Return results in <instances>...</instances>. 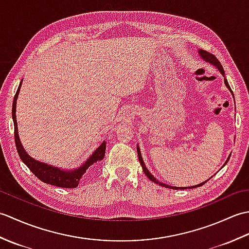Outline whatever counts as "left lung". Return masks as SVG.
<instances>
[{"mask_svg": "<svg viewBox=\"0 0 249 249\" xmlns=\"http://www.w3.org/2000/svg\"><path fill=\"white\" fill-rule=\"evenodd\" d=\"M199 53H200V55L202 56V59L203 60H205L206 62H210L211 64H213V65H215L216 67L218 68V71L223 73V75L225 76V71H224V68H223V66H221V64H220V62L218 61V59L217 57H216L214 54H212V53H210V52H208V51H205V50H199ZM225 83H226V86H227V88H228L230 91H231V93H232V89H230V87H229V84H228V81H227V79L225 78ZM233 94V93H232ZM137 152H138V157H139V161H140V163H141V166H142V169H143V172L145 173V176L149 178L151 181H153L154 183H157V184H160V186H162V187H167V188H172V189H185V187H173V186H169V185H167V184H163V183H160L158 181H156V178L152 176V174L150 173V171L147 170V168L145 167V165H144V162H143V160H142V157H141V153H140V150H139V147L137 146ZM229 158H230V156L228 157V160H227V161H226V163L228 162V160H229ZM225 166V165H224ZM204 183H206V181L205 182H203V183H201V184H199V185H196V186H193V187H189V188H195V187H199V186H202V185L204 184Z\"/></svg>", "mask_w": 249, "mask_h": 249, "instance_id": "obj_1", "label": "left lung"}]
</instances>
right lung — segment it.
I'll return each instance as SVG.
<instances>
[{
  "label": "right lung",
  "mask_w": 249,
  "mask_h": 249,
  "mask_svg": "<svg viewBox=\"0 0 249 249\" xmlns=\"http://www.w3.org/2000/svg\"><path fill=\"white\" fill-rule=\"evenodd\" d=\"M20 87H21V83L17 89V92H16V95L14 97V103H13V120H14V126H15L14 134H15L16 147H17L19 157L21 158V160L25 163L26 167H28L32 171V173L35 174V177L38 178L41 182L53 185V186L62 187V188L77 187L79 184V179L81 178L84 172L88 170V168L91 165H93L94 162L102 160L104 158L105 152H106V142L104 141L103 143L97 147V150L93 153L92 156L87 160V162H84L80 168L77 169V170H72V171L61 170L59 168L51 167V166L46 165V163L33 160V158L26 154V152L23 150L18 136L17 120H16V104H17V97L19 94Z\"/></svg>",
  "instance_id": "obj_1"
}]
</instances>
